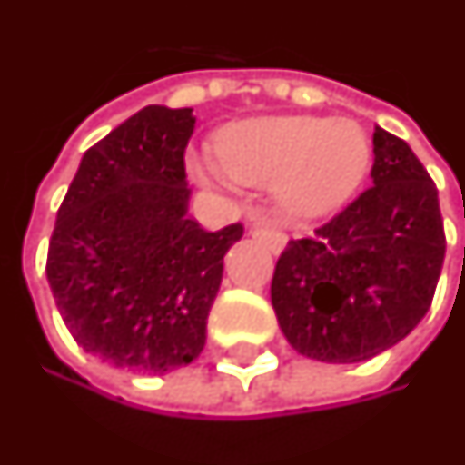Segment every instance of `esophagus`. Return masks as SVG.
I'll return each mask as SVG.
<instances>
[{
  "mask_svg": "<svg viewBox=\"0 0 465 465\" xmlns=\"http://www.w3.org/2000/svg\"><path fill=\"white\" fill-rule=\"evenodd\" d=\"M249 233L256 236V239H262L274 254H282L284 246H287V236L279 232L277 226H272V223H252V226H249Z\"/></svg>",
  "mask_w": 465,
  "mask_h": 465,
  "instance_id": "34e87169",
  "label": "esophagus"
}]
</instances>
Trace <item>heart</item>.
Instances as JSON below:
<instances>
[{
  "label": "heart",
  "mask_w": 465,
  "mask_h": 465,
  "mask_svg": "<svg viewBox=\"0 0 465 465\" xmlns=\"http://www.w3.org/2000/svg\"><path fill=\"white\" fill-rule=\"evenodd\" d=\"M188 176L203 188L277 186L294 219H322L352 199L370 168V141L352 120L266 115L216 138V155L188 153Z\"/></svg>",
  "instance_id": "obj_1"
}]
</instances>
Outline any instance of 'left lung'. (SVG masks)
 I'll list each match as a JSON object with an SVG mask.
<instances>
[{
    "instance_id": "8db88e82",
    "label": "left lung",
    "mask_w": 465,
    "mask_h": 465,
    "mask_svg": "<svg viewBox=\"0 0 465 465\" xmlns=\"http://www.w3.org/2000/svg\"><path fill=\"white\" fill-rule=\"evenodd\" d=\"M372 155V188L289 242L272 279L287 342L320 362H362L413 332L446 256L436 183L411 145L375 125Z\"/></svg>"
}]
</instances>
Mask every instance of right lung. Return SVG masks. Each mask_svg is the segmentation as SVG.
Returning a JSON list of instances; mask_svg holds the SVG:
<instances>
[{"instance_id":"obj_1","label":"right lung","mask_w":465,"mask_h":465,"mask_svg":"<svg viewBox=\"0 0 465 465\" xmlns=\"http://www.w3.org/2000/svg\"><path fill=\"white\" fill-rule=\"evenodd\" d=\"M191 108L148 105L97 141L67 188L47 252V282L74 342L113 368L171 372L206 345L232 223L188 219L183 151Z\"/></svg>"}]
</instances>
